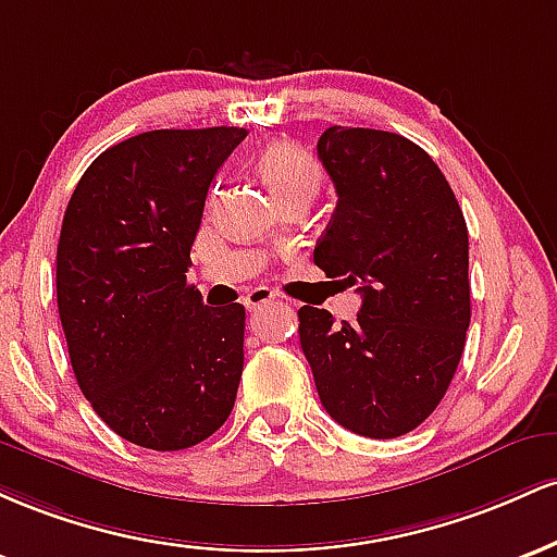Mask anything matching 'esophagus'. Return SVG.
Instances as JSON below:
<instances>
[{"instance_id":"esophagus-1","label":"esophagus","mask_w":557,"mask_h":557,"mask_svg":"<svg viewBox=\"0 0 557 557\" xmlns=\"http://www.w3.org/2000/svg\"><path fill=\"white\" fill-rule=\"evenodd\" d=\"M273 299H276V292H271L268 286H258V289H252L245 297V305H247V310H260L262 305H271Z\"/></svg>"}]
</instances>
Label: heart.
Wrapping results in <instances>:
<instances>
[{"instance_id": "obj_1", "label": "heart", "mask_w": 557, "mask_h": 557, "mask_svg": "<svg viewBox=\"0 0 557 557\" xmlns=\"http://www.w3.org/2000/svg\"><path fill=\"white\" fill-rule=\"evenodd\" d=\"M255 173L278 202L305 197L310 199L321 189L323 171L315 160L295 141H273L255 160Z\"/></svg>"}]
</instances>
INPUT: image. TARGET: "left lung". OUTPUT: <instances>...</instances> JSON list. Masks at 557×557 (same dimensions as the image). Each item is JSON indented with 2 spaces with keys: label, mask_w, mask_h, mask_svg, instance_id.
<instances>
[{
  "label": "left lung",
  "mask_w": 557,
  "mask_h": 557,
  "mask_svg": "<svg viewBox=\"0 0 557 557\" xmlns=\"http://www.w3.org/2000/svg\"><path fill=\"white\" fill-rule=\"evenodd\" d=\"M318 158L336 210L312 260L358 286L355 321L299 308V345L336 423L371 440L421 426L458 371L471 323L468 228L440 165L376 128L331 126Z\"/></svg>",
  "instance_id": "8db88e82"
}]
</instances>
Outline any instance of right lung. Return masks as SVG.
<instances>
[{
    "mask_svg": "<svg viewBox=\"0 0 557 557\" xmlns=\"http://www.w3.org/2000/svg\"><path fill=\"white\" fill-rule=\"evenodd\" d=\"M247 128H160L104 149L60 228L58 310L91 408L147 449L195 447L226 423L245 366V305L186 284L218 168Z\"/></svg>",
    "mask_w": 557,
    "mask_h": 557,
    "instance_id": "1",
    "label": "right lung"
}]
</instances>
